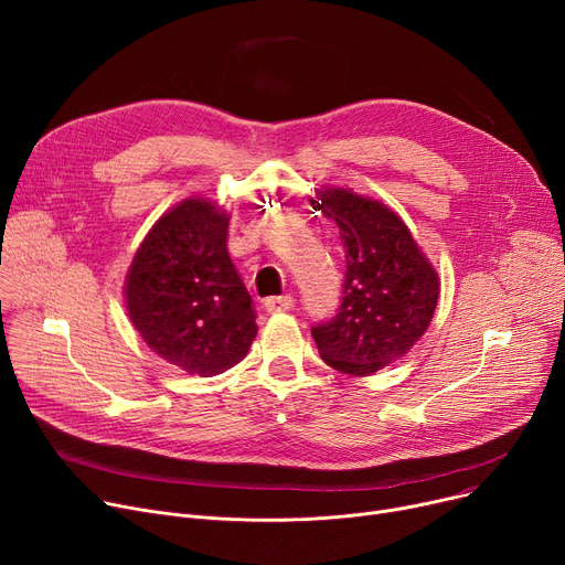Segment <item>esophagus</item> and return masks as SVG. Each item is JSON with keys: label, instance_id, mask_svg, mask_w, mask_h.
<instances>
[{"label": "esophagus", "instance_id": "1", "mask_svg": "<svg viewBox=\"0 0 565 565\" xmlns=\"http://www.w3.org/2000/svg\"><path fill=\"white\" fill-rule=\"evenodd\" d=\"M295 307V300L290 298V295H281V298H270L265 300V311L267 313H286Z\"/></svg>", "mask_w": 565, "mask_h": 565}]
</instances>
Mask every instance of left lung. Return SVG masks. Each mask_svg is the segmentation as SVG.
<instances>
[{
    "label": "left lung",
    "mask_w": 565,
    "mask_h": 565,
    "mask_svg": "<svg viewBox=\"0 0 565 565\" xmlns=\"http://www.w3.org/2000/svg\"><path fill=\"white\" fill-rule=\"evenodd\" d=\"M318 201L313 207L339 226L345 279L337 316L311 334L324 364L371 375L426 334L439 298L437 273L392 207L343 188L318 192Z\"/></svg>",
    "instance_id": "8db88e82"
}]
</instances>
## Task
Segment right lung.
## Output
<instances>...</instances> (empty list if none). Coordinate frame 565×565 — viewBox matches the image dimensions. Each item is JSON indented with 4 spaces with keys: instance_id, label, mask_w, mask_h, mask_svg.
<instances>
[{
    "instance_id": "1",
    "label": "right lung",
    "mask_w": 565,
    "mask_h": 565,
    "mask_svg": "<svg viewBox=\"0 0 565 565\" xmlns=\"http://www.w3.org/2000/svg\"><path fill=\"white\" fill-rule=\"evenodd\" d=\"M228 215L185 199L139 245L126 277V309L156 354L211 377L245 360L256 311L226 249Z\"/></svg>"
}]
</instances>
